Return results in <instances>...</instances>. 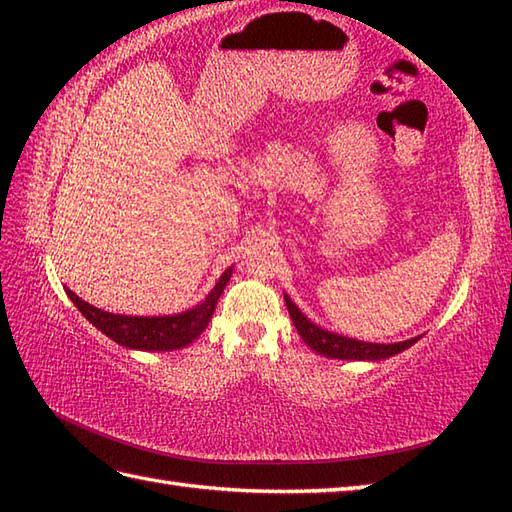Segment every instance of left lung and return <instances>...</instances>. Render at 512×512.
<instances>
[{"instance_id": "1", "label": "left lung", "mask_w": 512, "mask_h": 512, "mask_svg": "<svg viewBox=\"0 0 512 512\" xmlns=\"http://www.w3.org/2000/svg\"><path fill=\"white\" fill-rule=\"evenodd\" d=\"M284 299L290 312V319L295 323L299 336L306 341L310 350H314L321 356L341 358V361H385L389 356L405 352L407 347H411L420 339V336H413V339L400 341V343H367V341L350 339V336L330 332L321 328V325L312 323L306 314L299 310L297 303L286 295V292H284Z\"/></svg>"}]
</instances>
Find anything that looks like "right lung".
I'll return each instance as SVG.
<instances>
[{
	"label": "right lung",
	"instance_id": "add662e5",
	"mask_svg": "<svg viewBox=\"0 0 512 512\" xmlns=\"http://www.w3.org/2000/svg\"><path fill=\"white\" fill-rule=\"evenodd\" d=\"M231 275L233 266L224 270L213 290L198 306L178 314H162V317H134V314L105 312L76 297L70 288H65V295L70 297V301L96 330H101L107 339L127 347V350L171 352L191 345L206 330L217 306V299H220Z\"/></svg>",
	"mask_w": 512,
	"mask_h": 512
}]
</instances>
